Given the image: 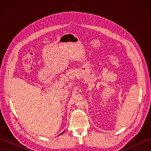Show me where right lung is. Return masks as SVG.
Segmentation results:
<instances>
[{"instance_id":"right-lung-1","label":"right lung","mask_w":151,"mask_h":151,"mask_svg":"<svg viewBox=\"0 0 151 151\" xmlns=\"http://www.w3.org/2000/svg\"><path fill=\"white\" fill-rule=\"evenodd\" d=\"M63 133H64V131H63V133H61V134H63Z\"/></svg>"}]
</instances>
